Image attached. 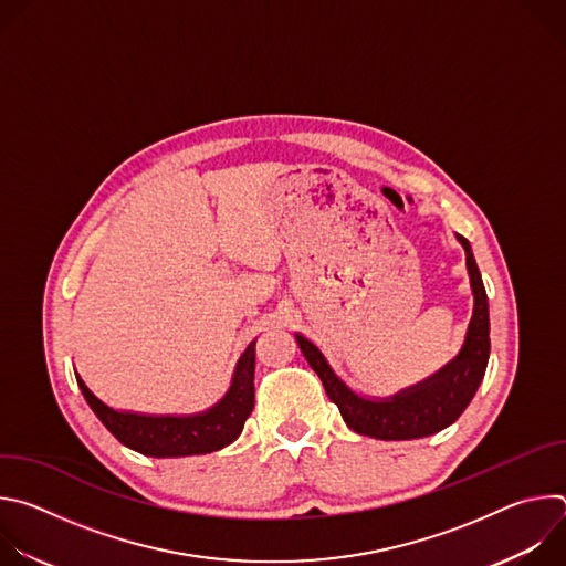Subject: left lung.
<instances>
[{"mask_svg": "<svg viewBox=\"0 0 566 566\" xmlns=\"http://www.w3.org/2000/svg\"><path fill=\"white\" fill-rule=\"evenodd\" d=\"M465 251V266L470 275V286L474 293V313L465 334L463 349L459 356L446 365L439 374L415 385L406 391L385 400H369L354 394L329 367L319 349L304 336H295L297 345L325 385L327 396L336 402L345 423L365 437L382 441H406L430 437L450 423H454L472 400L483 374H486L491 356V319H489V297L483 289L481 273L472 258L468 239L457 234Z\"/></svg>", "mask_w": 566, "mask_h": 566, "instance_id": "left-lung-1", "label": "left lung"}]
</instances>
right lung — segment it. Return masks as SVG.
<instances>
[{
    "mask_svg": "<svg viewBox=\"0 0 566 566\" xmlns=\"http://www.w3.org/2000/svg\"><path fill=\"white\" fill-rule=\"evenodd\" d=\"M255 340L239 358L232 385L217 406L195 417H145L116 412L98 400L75 374L85 400L103 426L127 448L147 457H190L221 450L232 443L255 406Z\"/></svg>",
    "mask_w": 566,
    "mask_h": 566,
    "instance_id": "obj_1",
    "label": "right lung"
}]
</instances>
